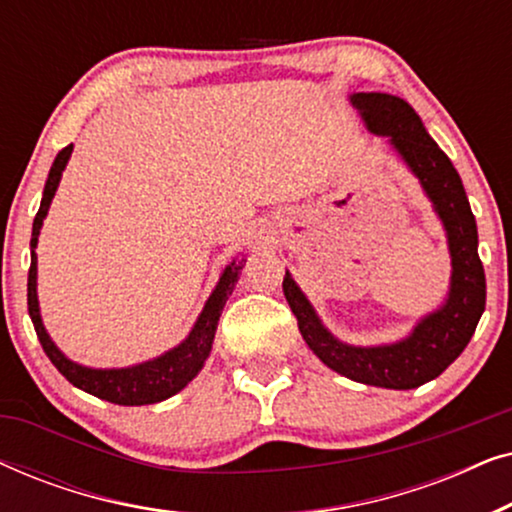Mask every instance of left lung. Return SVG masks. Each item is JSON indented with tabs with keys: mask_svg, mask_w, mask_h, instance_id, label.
Returning a JSON list of instances; mask_svg holds the SVG:
<instances>
[{
	"mask_svg": "<svg viewBox=\"0 0 512 512\" xmlns=\"http://www.w3.org/2000/svg\"><path fill=\"white\" fill-rule=\"evenodd\" d=\"M349 100L373 135L389 137L433 202L450 244V291L436 312L417 321L408 338L377 347H354L335 338L289 272L282 284L284 296L307 347L335 373L373 387L415 389L438 377L464 352L485 312L487 284L478 256V226L459 172L408 102L387 93H356Z\"/></svg>",
	"mask_w": 512,
	"mask_h": 512,
	"instance_id": "left-lung-1",
	"label": "left lung"
}]
</instances>
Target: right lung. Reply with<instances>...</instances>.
<instances>
[{
  "label": "right lung",
  "instance_id": "add662e5",
  "mask_svg": "<svg viewBox=\"0 0 512 512\" xmlns=\"http://www.w3.org/2000/svg\"><path fill=\"white\" fill-rule=\"evenodd\" d=\"M69 156H72V144L65 146V149L55 156L44 186V198H41L39 212L34 216L32 223V265L30 275H27V310H30L34 331H37V338L41 342V347H44L48 359H51L53 366L58 368L74 387L116 405L160 403L184 389L186 384L200 373V368L205 366L207 356L212 352L214 333L216 326H219L223 305H226L228 296L233 293L247 258H235L233 263L226 265V270H223L219 277V284H216L212 296L207 298V303L202 307L200 317L191 328V333H188V338L181 342V345L170 349V352L160 354L158 359L137 363V366L128 368H88L69 361L67 356L55 347V342L48 338L46 328L41 324L37 300V254H34L39 242V230L44 226L48 207H51L53 195L58 191L62 170H65Z\"/></svg>",
  "mask_w": 512,
  "mask_h": 512
}]
</instances>
